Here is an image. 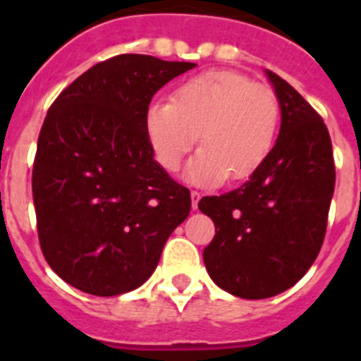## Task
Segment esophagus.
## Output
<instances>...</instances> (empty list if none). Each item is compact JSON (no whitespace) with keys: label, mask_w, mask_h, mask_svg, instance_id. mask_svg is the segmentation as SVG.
Returning <instances> with one entry per match:
<instances>
[{"label":"esophagus","mask_w":361,"mask_h":361,"mask_svg":"<svg viewBox=\"0 0 361 361\" xmlns=\"http://www.w3.org/2000/svg\"><path fill=\"white\" fill-rule=\"evenodd\" d=\"M199 200H200L199 191H191V208L193 209L199 208Z\"/></svg>","instance_id":"1"}]
</instances>
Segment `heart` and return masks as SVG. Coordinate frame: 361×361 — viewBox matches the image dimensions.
<instances>
[{"label":"heart","instance_id":"obj_1","mask_svg":"<svg viewBox=\"0 0 361 361\" xmlns=\"http://www.w3.org/2000/svg\"><path fill=\"white\" fill-rule=\"evenodd\" d=\"M145 126L159 164L170 173L199 137L202 148L184 177L195 186H216L228 177L244 180L262 168L275 146L279 101L242 73L213 70L183 82L173 101L149 103Z\"/></svg>","mask_w":361,"mask_h":361}]
</instances>
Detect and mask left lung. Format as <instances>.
<instances>
[{
	"label": "left lung",
	"mask_w": 361,
	"mask_h": 361,
	"mask_svg": "<svg viewBox=\"0 0 361 361\" xmlns=\"http://www.w3.org/2000/svg\"><path fill=\"white\" fill-rule=\"evenodd\" d=\"M280 104L279 139L247 183L199 209L215 224L202 258L220 289L247 300L293 288L317 260L334 193L333 145L322 117L266 70Z\"/></svg>",
	"instance_id": "8db88e82"
}]
</instances>
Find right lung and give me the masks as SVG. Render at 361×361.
<instances>
[{"label":"right lung","instance_id":"right-lung-1","mask_svg":"<svg viewBox=\"0 0 361 361\" xmlns=\"http://www.w3.org/2000/svg\"><path fill=\"white\" fill-rule=\"evenodd\" d=\"M195 63L123 54L97 63L54 101L32 171L49 266L88 295L137 289L191 209L190 190L153 159L146 108Z\"/></svg>","mask_w":361,"mask_h":361}]
</instances>
